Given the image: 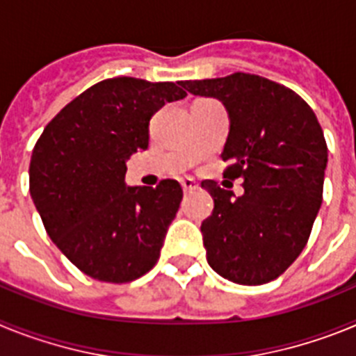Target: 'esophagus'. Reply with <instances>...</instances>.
Listing matches in <instances>:
<instances>
[{"label": "esophagus", "instance_id": "1", "mask_svg": "<svg viewBox=\"0 0 356 356\" xmlns=\"http://www.w3.org/2000/svg\"><path fill=\"white\" fill-rule=\"evenodd\" d=\"M181 187H184L185 193H191V191H196L197 184L193 178H184V180H181Z\"/></svg>", "mask_w": 356, "mask_h": 356}]
</instances>
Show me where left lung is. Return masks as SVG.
<instances>
[{"label":"left lung","mask_w":356,"mask_h":356,"mask_svg":"<svg viewBox=\"0 0 356 356\" xmlns=\"http://www.w3.org/2000/svg\"><path fill=\"white\" fill-rule=\"evenodd\" d=\"M181 85L226 106L222 176L244 180L238 197L217 181H201L213 197L212 216L201 225L207 260L234 284H267L300 257L323 203L328 147L319 121L303 97L259 74Z\"/></svg>","instance_id":"1"}]
</instances>
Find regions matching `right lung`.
I'll return each mask as SVG.
<instances>
[{
	"label": "right lung",
	"mask_w": 356,
	"mask_h": 356,
	"mask_svg": "<svg viewBox=\"0 0 356 356\" xmlns=\"http://www.w3.org/2000/svg\"><path fill=\"white\" fill-rule=\"evenodd\" d=\"M185 96L180 81L108 78L67 103L35 143L31 200L49 238L90 278L128 284L159 260L184 191L176 180L127 188V160L147 149L153 114Z\"/></svg>",
	"instance_id": "add662e5"
}]
</instances>
